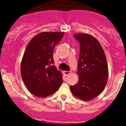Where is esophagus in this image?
I'll list each match as a JSON object with an SVG mask.
<instances>
[{
    "label": "esophagus",
    "mask_w": 126,
    "mask_h": 126,
    "mask_svg": "<svg viewBox=\"0 0 126 126\" xmlns=\"http://www.w3.org/2000/svg\"><path fill=\"white\" fill-rule=\"evenodd\" d=\"M71 73H72V72H71V71H64V74H65V76H68V75H69V74H71Z\"/></svg>",
    "instance_id": "1"
}]
</instances>
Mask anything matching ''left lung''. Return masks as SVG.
I'll return each mask as SVG.
<instances>
[{
  "label": "left lung",
  "instance_id": "1",
  "mask_svg": "<svg viewBox=\"0 0 126 126\" xmlns=\"http://www.w3.org/2000/svg\"><path fill=\"white\" fill-rule=\"evenodd\" d=\"M74 38L80 44L78 64L79 81L71 86L74 96L90 100L100 94L108 79V65L104 51L98 41L92 35L75 34Z\"/></svg>",
  "mask_w": 126,
  "mask_h": 126
}]
</instances>
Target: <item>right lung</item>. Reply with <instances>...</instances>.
I'll return each instance as SVG.
<instances>
[{
	"label": "right lung",
	"mask_w": 126,
	"mask_h": 126,
	"mask_svg": "<svg viewBox=\"0 0 126 126\" xmlns=\"http://www.w3.org/2000/svg\"><path fill=\"white\" fill-rule=\"evenodd\" d=\"M64 34V32L39 33L26 48L21 73L26 86L35 96H49L59 90L63 82L62 74L53 65V53Z\"/></svg>",
	"instance_id": "add662e5"
}]
</instances>
